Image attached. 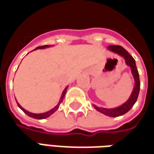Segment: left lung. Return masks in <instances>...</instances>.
<instances>
[{"instance_id":"1","label":"left lung","mask_w":154,"mask_h":154,"mask_svg":"<svg viewBox=\"0 0 154 154\" xmlns=\"http://www.w3.org/2000/svg\"><path fill=\"white\" fill-rule=\"evenodd\" d=\"M108 50H109L112 52L117 53L119 54L120 56L124 58L126 65H128L130 69H131L132 75L134 76L135 84L133 92H132L131 95L128 98V100L123 103L120 106L117 107V108H114V109H105V108H101V107H98L94 104V109L99 111L102 114H105L107 116L109 117H118V116H121L126 114L129 110L131 109V108L134 106V104L136 103L137 99H138V94H139V89H140V81H139V75H138V69L136 67V63L134 58L132 57V55L128 52L124 48H123L120 45H109Z\"/></svg>"}]
</instances>
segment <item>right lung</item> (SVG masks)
<instances>
[{"instance_id":"right-lung-1","label":"right lung","mask_w":154,"mask_h":154,"mask_svg":"<svg viewBox=\"0 0 154 154\" xmlns=\"http://www.w3.org/2000/svg\"><path fill=\"white\" fill-rule=\"evenodd\" d=\"M50 46H51V45H43V46H39V47L35 48V50H37V49H45V48H48V47H50ZM67 89H68V86H66V87H65V89H64V91H63V93H62L61 97H60V101H59V103H57V105L54 107V108H53L52 109L49 110L48 112H45V113H41V114H34V113H30V112L27 111V110H26L25 109H24V108H22V107L20 106V103H18L17 101H16V103H17V105H18V107H19L20 109L22 110L25 114H26L28 116L33 118V119H46V118H48L49 116H51L52 114H54V112H55V111H56V110L59 109L60 104L62 103V101H63L64 98H65V93H66V90H67Z\"/></svg>"}]
</instances>
